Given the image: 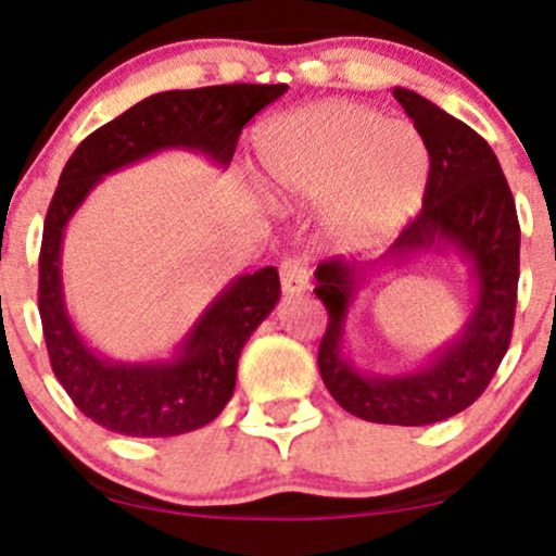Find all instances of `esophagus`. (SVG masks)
Returning a JSON list of instances; mask_svg holds the SVG:
<instances>
[{"mask_svg": "<svg viewBox=\"0 0 556 556\" xmlns=\"http://www.w3.org/2000/svg\"><path fill=\"white\" fill-rule=\"evenodd\" d=\"M279 279H282V290L287 295H298V292L308 290V279H311L308 258H300V256L285 258L282 266H279Z\"/></svg>", "mask_w": 556, "mask_h": 556, "instance_id": "34e87169", "label": "esophagus"}]
</instances>
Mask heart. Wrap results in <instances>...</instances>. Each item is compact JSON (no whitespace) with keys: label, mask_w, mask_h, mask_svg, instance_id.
I'll list each match as a JSON object with an SVG mask.
<instances>
[{"label":"heart","mask_w":556,"mask_h":556,"mask_svg":"<svg viewBox=\"0 0 556 556\" xmlns=\"http://www.w3.org/2000/svg\"><path fill=\"white\" fill-rule=\"evenodd\" d=\"M264 182L285 203L327 201L329 232L350 248L387 242L418 212L429 149L413 125L358 101H321L258 136Z\"/></svg>","instance_id":"b5f03b06"}]
</instances>
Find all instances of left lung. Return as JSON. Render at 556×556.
<instances>
[{"mask_svg": "<svg viewBox=\"0 0 556 556\" xmlns=\"http://www.w3.org/2000/svg\"><path fill=\"white\" fill-rule=\"evenodd\" d=\"M394 99L429 149L424 212L371 264L329 258L316 269V298L329 314L318 344L324 384L348 413L371 424L426 426L473 405L513 340L520 277V225L507 177L491 146L457 117L407 88ZM420 252H455L477 287L475 311L462 334L418 369L397 377L355 369L343 350V329L359 287L387 265Z\"/></svg>", "mask_w": 556, "mask_h": 556, "instance_id": "8db88e82", "label": "left lung"}]
</instances>
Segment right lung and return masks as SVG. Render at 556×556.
<instances>
[{"label":"right lung","instance_id":"obj_1","mask_svg":"<svg viewBox=\"0 0 556 556\" xmlns=\"http://www.w3.org/2000/svg\"><path fill=\"white\" fill-rule=\"evenodd\" d=\"M285 91V83H235L154 93L91 132L67 159L43 222L38 314L54 376L93 424L125 437H177L212 424L235 392L242 344L282 290L274 266L242 274L208 303L172 358L110 361L83 340L67 314L62 238L70 219L106 175L159 151H195L227 169L242 125Z\"/></svg>","mask_w":556,"mask_h":556}]
</instances>
